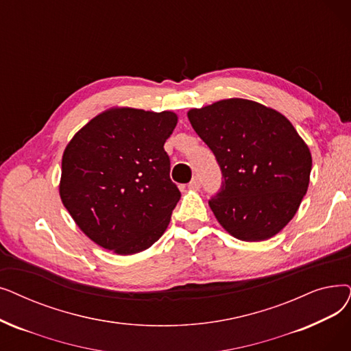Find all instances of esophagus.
Masks as SVG:
<instances>
[{"mask_svg": "<svg viewBox=\"0 0 351 351\" xmlns=\"http://www.w3.org/2000/svg\"><path fill=\"white\" fill-rule=\"evenodd\" d=\"M188 188H189V189H192V191H197V189H199V188H201V180H199V178L195 176V178L189 182Z\"/></svg>", "mask_w": 351, "mask_h": 351, "instance_id": "esophagus-1", "label": "esophagus"}]
</instances>
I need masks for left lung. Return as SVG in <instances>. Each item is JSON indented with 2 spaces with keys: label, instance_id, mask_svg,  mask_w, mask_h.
Listing matches in <instances>:
<instances>
[{
  "label": "left lung",
  "instance_id": "1",
  "mask_svg": "<svg viewBox=\"0 0 351 351\" xmlns=\"http://www.w3.org/2000/svg\"><path fill=\"white\" fill-rule=\"evenodd\" d=\"M188 119L221 166L222 189L209 206L223 230L247 242L282 231L307 193L313 166L291 121L239 97L191 109Z\"/></svg>",
  "mask_w": 351,
  "mask_h": 351
}]
</instances>
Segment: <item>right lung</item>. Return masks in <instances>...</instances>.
I'll use <instances>...</instances> for the list:
<instances>
[{"mask_svg":"<svg viewBox=\"0 0 351 351\" xmlns=\"http://www.w3.org/2000/svg\"><path fill=\"white\" fill-rule=\"evenodd\" d=\"M176 125L178 114L169 110L110 108L67 143L60 197L99 247L133 255L166 231L180 199L163 149Z\"/></svg>","mask_w":351,"mask_h":351,"instance_id":"obj_1","label":"right lung"}]
</instances>
